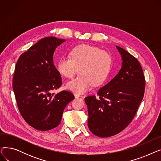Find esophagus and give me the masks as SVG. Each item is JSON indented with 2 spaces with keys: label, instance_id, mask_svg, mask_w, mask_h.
I'll list each match as a JSON object with an SVG mask.
<instances>
[{
  "label": "esophagus",
  "instance_id": "34e87169",
  "mask_svg": "<svg viewBox=\"0 0 161 161\" xmlns=\"http://www.w3.org/2000/svg\"><path fill=\"white\" fill-rule=\"evenodd\" d=\"M74 95L75 98H79V97H80V95H79L78 93H74Z\"/></svg>",
  "mask_w": 161,
  "mask_h": 161
}]
</instances>
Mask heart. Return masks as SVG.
I'll return each instance as SVG.
<instances>
[{
	"label": "heart",
	"instance_id": "b5f03b06",
	"mask_svg": "<svg viewBox=\"0 0 161 161\" xmlns=\"http://www.w3.org/2000/svg\"><path fill=\"white\" fill-rule=\"evenodd\" d=\"M111 55L97 47L83 44L73 48L70 57L63 56L57 63V70L62 76L72 78L79 72L80 74L66 83L70 91L83 93L92 85L102 83L110 72Z\"/></svg>",
	"mask_w": 161,
	"mask_h": 161
}]
</instances>
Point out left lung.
<instances>
[{
  "instance_id": "1",
  "label": "left lung",
  "mask_w": 161,
  "mask_h": 161,
  "mask_svg": "<svg viewBox=\"0 0 161 161\" xmlns=\"http://www.w3.org/2000/svg\"><path fill=\"white\" fill-rule=\"evenodd\" d=\"M122 65L115 77L97 92L98 98H85L88 109V127L99 137L121 132L132 121L144 94L146 81L136 58L117 46Z\"/></svg>"
}]
</instances>
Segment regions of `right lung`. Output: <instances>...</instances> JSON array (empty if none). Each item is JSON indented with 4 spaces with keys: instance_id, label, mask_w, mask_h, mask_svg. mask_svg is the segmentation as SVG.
<instances>
[{
    "instance_id": "obj_1",
    "label": "right lung",
    "mask_w": 161,
    "mask_h": 161,
    "mask_svg": "<svg viewBox=\"0 0 161 161\" xmlns=\"http://www.w3.org/2000/svg\"><path fill=\"white\" fill-rule=\"evenodd\" d=\"M66 40L53 36L40 40L19 57L13 78V90L20 114L32 127L46 131L60 124L65 107L74 97L63 91L52 93L62 85L53 63L57 46Z\"/></svg>"
}]
</instances>
